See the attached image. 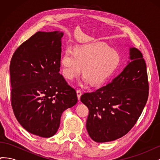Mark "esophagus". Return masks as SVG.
Returning a JSON list of instances; mask_svg holds the SVG:
<instances>
[{"instance_id":"obj_1","label":"esophagus","mask_w":160,"mask_h":160,"mask_svg":"<svg viewBox=\"0 0 160 160\" xmlns=\"http://www.w3.org/2000/svg\"><path fill=\"white\" fill-rule=\"evenodd\" d=\"M77 98H78V99L79 100L81 96V91L80 89L77 90Z\"/></svg>"}]
</instances>
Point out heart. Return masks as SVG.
Instances as JSON below:
<instances>
[{"label":"heart","mask_w":160,"mask_h":160,"mask_svg":"<svg viewBox=\"0 0 160 160\" xmlns=\"http://www.w3.org/2000/svg\"><path fill=\"white\" fill-rule=\"evenodd\" d=\"M121 62L119 53L105 43L93 42L77 46L74 51L67 48L61 60L62 73L72 80L81 72L85 84L99 85L117 71Z\"/></svg>","instance_id":"obj_1"}]
</instances>
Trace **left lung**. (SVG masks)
I'll list each match as a JSON object with an SVG mask.
<instances>
[{"label": "left lung", "instance_id": "left-lung-1", "mask_svg": "<svg viewBox=\"0 0 160 160\" xmlns=\"http://www.w3.org/2000/svg\"><path fill=\"white\" fill-rule=\"evenodd\" d=\"M129 54L128 65L110 83L81 97L89 110L86 128L95 142L114 141L128 133L146 104V62L136 48L130 47Z\"/></svg>", "mask_w": 160, "mask_h": 160}]
</instances>
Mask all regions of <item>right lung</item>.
Instances as JSON below:
<instances>
[{
	"label": "right lung",
	"mask_w": 160,
	"mask_h": 160,
	"mask_svg": "<svg viewBox=\"0 0 160 160\" xmlns=\"http://www.w3.org/2000/svg\"><path fill=\"white\" fill-rule=\"evenodd\" d=\"M63 35L37 32L17 48L11 61L14 115L28 132L42 138L53 136L62 112L77 102L75 90L59 73Z\"/></svg>",
	"instance_id": "1"
}]
</instances>
